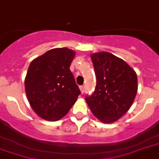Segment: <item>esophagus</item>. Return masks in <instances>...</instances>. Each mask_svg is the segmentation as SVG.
Returning <instances> with one entry per match:
<instances>
[{
	"label": "esophagus",
	"mask_w": 159,
	"mask_h": 159,
	"mask_svg": "<svg viewBox=\"0 0 159 159\" xmlns=\"http://www.w3.org/2000/svg\"><path fill=\"white\" fill-rule=\"evenodd\" d=\"M80 90H81V92L83 94L84 93V91H85V87H84V86H80Z\"/></svg>",
	"instance_id": "esophagus-1"
}]
</instances>
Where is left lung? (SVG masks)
<instances>
[{"mask_svg": "<svg viewBox=\"0 0 159 159\" xmlns=\"http://www.w3.org/2000/svg\"><path fill=\"white\" fill-rule=\"evenodd\" d=\"M91 59L96 86L86 101L101 122H115L133 104L138 87L136 73L124 60L109 52L92 54Z\"/></svg>", "mask_w": 159, "mask_h": 159, "instance_id": "8db88e82", "label": "left lung"}]
</instances>
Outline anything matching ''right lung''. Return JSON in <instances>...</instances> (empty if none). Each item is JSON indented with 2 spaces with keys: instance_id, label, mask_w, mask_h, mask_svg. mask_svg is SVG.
I'll return each instance as SVG.
<instances>
[{
  "instance_id": "right-lung-1",
  "label": "right lung",
  "mask_w": 159,
  "mask_h": 159,
  "mask_svg": "<svg viewBox=\"0 0 159 159\" xmlns=\"http://www.w3.org/2000/svg\"><path fill=\"white\" fill-rule=\"evenodd\" d=\"M74 56L70 49L56 48L31 62L25 78L26 95L35 113L43 119L62 118L81 94L69 68Z\"/></svg>"
}]
</instances>
